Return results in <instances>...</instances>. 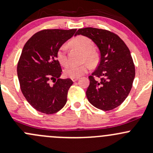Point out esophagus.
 Instances as JSON below:
<instances>
[{"label": "esophagus", "mask_w": 153, "mask_h": 153, "mask_svg": "<svg viewBox=\"0 0 153 153\" xmlns=\"http://www.w3.org/2000/svg\"><path fill=\"white\" fill-rule=\"evenodd\" d=\"M78 79H79V78H72V81L73 82H75V81H78Z\"/></svg>", "instance_id": "obj_1"}]
</instances>
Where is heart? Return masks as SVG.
I'll use <instances>...</instances> for the list:
<instances>
[{
  "label": "heart",
  "instance_id": "b5f03b06",
  "mask_svg": "<svg viewBox=\"0 0 153 153\" xmlns=\"http://www.w3.org/2000/svg\"><path fill=\"white\" fill-rule=\"evenodd\" d=\"M70 45L72 47L78 48L83 51V55L82 59L83 62H88L91 65H94L97 62L98 55L95 51H93L94 45L90 39L83 36H78L72 39ZM56 58L62 65L67 66L68 64L66 45H63L58 49L56 53ZM89 64L88 63L82 64L80 65L72 64L64 70V75L68 78H78L89 71Z\"/></svg>",
  "mask_w": 153,
  "mask_h": 153
}]
</instances>
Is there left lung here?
<instances>
[{
    "label": "left lung",
    "mask_w": 153,
    "mask_h": 153,
    "mask_svg": "<svg viewBox=\"0 0 153 153\" xmlns=\"http://www.w3.org/2000/svg\"><path fill=\"white\" fill-rule=\"evenodd\" d=\"M80 34L92 40L100 53V62L89 77L88 100L100 110H112L123 103L131 90L135 66L131 52L123 40L109 30L85 28L75 33Z\"/></svg>",
    "instance_id": "left-lung-1"
}]
</instances>
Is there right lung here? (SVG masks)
<instances>
[{"label": "right lung", "instance_id": "obj_1", "mask_svg": "<svg viewBox=\"0 0 153 153\" xmlns=\"http://www.w3.org/2000/svg\"><path fill=\"white\" fill-rule=\"evenodd\" d=\"M77 29H45L33 34L22 48L17 64L20 89L33 108L52 114L65 105L67 93L73 82L62 79V68L56 58L58 49ZM55 81L51 86L49 81Z\"/></svg>", "mask_w": 153, "mask_h": 153}]
</instances>
